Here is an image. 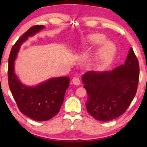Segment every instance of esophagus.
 I'll list each match as a JSON object with an SVG mask.
<instances>
[{
  "mask_svg": "<svg viewBox=\"0 0 147 147\" xmlns=\"http://www.w3.org/2000/svg\"><path fill=\"white\" fill-rule=\"evenodd\" d=\"M72 83H73L76 86H79V85H80L81 82H80V80H79V79L78 78V77H74V78L72 79Z\"/></svg>",
  "mask_w": 147,
  "mask_h": 147,
  "instance_id": "esophagus-1",
  "label": "esophagus"
}]
</instances>
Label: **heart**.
<instances>
[{"label": "heart", "mask_w": 147, "mask_h": 147, "mask_svg": "<svg viewBox=\"0 0 147 147\" xmlns=\"http://www.w3.org/2000/svg\"><path fill=\"white\" fill-rule=\"evenodd\" d=\"M106 36L102 34H91L86 36V42L88 45L95 46L101 45L106 41ZM115 54V48L110 42H106L97 52L93 61L95 70H102L110 65Z\"/></svg>", "instance_id": "1"}]
</instances>
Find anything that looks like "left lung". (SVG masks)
<instances>
[{
	"instance_id": "1",
	"label": "left lung",
	"mask_w": 147,
	"mask_h": 147,
	"mask_svg": "<svg viewBox=\"0 0 147 147\" xmlns=\"http://www.w3.org/2000/svg\"><path fill=\"white\" fill-rule=\"evenodd\" d=\"M139 70L138 59L131 48L125 63L112 71L84 74L82 80L88 93V113L102 122L124 113L136 94Z\"/></svg>"
}]
</instances>
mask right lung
<instances>
[{"mask_svg": "<svg viewBox=\"0 0 147 147\" xmlns=\"http://www.w3.org/2000/svg\"><path fill=\"white\" fill-rule=\"evenodd\" d=\"M44 28L35 25L18 38L10 52L8 65L9 86L18 109L36 121H47L58 113L70 82L68 77H54L31 86L22 83L15 72V61L22 44Z\"/></svg>", "mask_w": 147, "mask_h": 147, "instance_id": "add662e5", "label": "right lung"}]
</instances>
